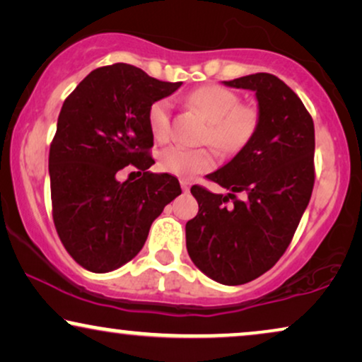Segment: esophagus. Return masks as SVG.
<instances>
[{
  "mask_svg": "<svg viewBox=\"0 0 362 362\" xmlns=\"http://www.w3.org/2000/svg\"><path fill=\"white\" fill-rule=\"evenodd\" d=\"M189 187H191L189 181H186V180H182V181H181V189H182V191L187 192V191H189Z\"/></svg>",
  "mask_w": 362,
  "mask_h": 362,
  "instance_id": "1",
  "label": "esophagus"
}]
</instances>
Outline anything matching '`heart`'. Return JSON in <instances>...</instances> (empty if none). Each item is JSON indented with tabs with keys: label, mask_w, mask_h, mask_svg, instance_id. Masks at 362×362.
Wrapping results in <instances>:
<instances>
[{
	"label": "heart",
	"mask_w": 362,
	"mask_h": 362,
	"mask_svg": "<svg viewBox=\"0 0 362 362\" xmlns=\"http://www.w3.org/2000/svg\"><path fill=\"white\" fill-rule=\"evenodd\" d=\"M191 105L202 112L211 122L209 135L212 145L224 151H232L244 145L257 125L255 112L239 105V97L221 86H204L187 95ZM170 98L156 100L148 110L150 130L158 141H166L171 133ZM214 166V156L207 150H191L185 146L166 148L160 155V168L173 176L189 177L209 171Z\"/></svg>",
	"instance_id": "obj_1"
}]
</instances>
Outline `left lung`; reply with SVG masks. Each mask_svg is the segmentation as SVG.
Here are the masks:
<instances>
[{
	"label": "left lung",
	"instance_id": "1",
	"mask_svg": "<svg viewBox=\"0 0 362 362\" xmlns=\"http://www.w3.org/2000/svg\"><path fill=\"white\" fill-rule=\"evenodd\" d=\"M224 86L255 92L257 125L237 155L207 175L227 194L191 187L199 211L186 224V247L209 279L242 285L276 264L308 206L315 127L298 95L272 74H250ZM235 192L247 197L235 200Z\"/></svg>",
	"mask_w": 362,
	"mask_h": 362
}]
</instances>
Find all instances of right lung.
<instances>
[{
    "label": "right lung",
    "instance_id": "right-lung-1",
    "mask_svg": "<svg viewBox=\"0 0 362 362\" xmlns=\"http://www.w3.org/2000/svg\"><path fill=\"white\" fill-rule=\"evenodd\" d=\"M130 64L95 69L66 98L49 150L52 216L72 259L93 274L120 269L145 245L153 221L181 194L168 173H150L148 110L181 87ZM132 164L140 180L120 183Z\"/></svg>",
    "mask_w": 362,
    "mask_h": 362
}]
</instances>
